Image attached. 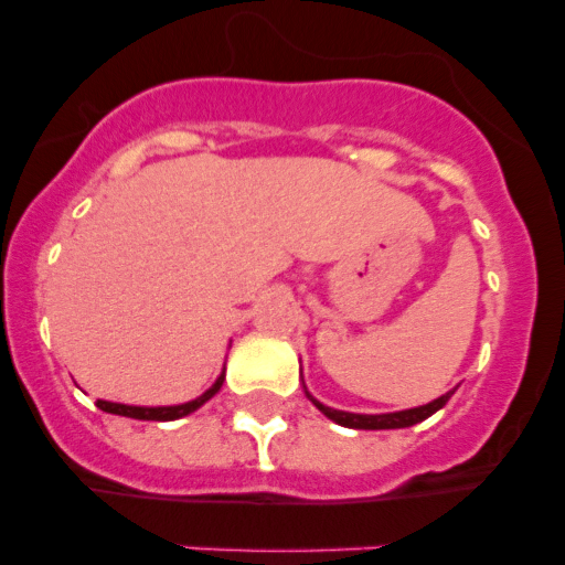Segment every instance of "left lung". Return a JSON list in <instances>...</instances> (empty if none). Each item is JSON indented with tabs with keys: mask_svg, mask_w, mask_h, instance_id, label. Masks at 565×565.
Instances as JSON below:
<instances>
[{
	"mask_svg": "<svg viewBox=\"0 0 565 565\" xmlns=\"http://www.w3.org/2000/svg\"><path fill=\"white\" fill-rule=\"evenodd\" d=\"M456 391L444 393V396L433 398L430 404H422V407H413V411H398V413H379V416H364V413H344V411H333L328 404L317 402V398L308 393L313 404H317L319 413H326L331 422L342 424V427H353V430H398V427H413V424L424 422V418H430L433 413L441 411L444 404L450 402V396Z\"/></svg>",
	"mask_w": 565,
	"mask_h": 565,
	"instance_id": "8db88e82",
	"label": "left lung"
}]
</instances>
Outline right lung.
Segmentation results:
<instances>
[{"instance_id":"1","label":"right lung","mask_w":565,"mask_h":565,"mask_svg":"<svg viewBox=\"0 0 565 565\" xmlns=\"http://www.w3.org/2000/svg\"><path fill=\"white\" fill-rule=\"evenodd\" d=\"M223 373L217 376V382L209 387L203 396L192 398V402L186 404H172V407H132V404H118V402H102L98 398V407H102L104 413H113V416H127V418H141V422H174V418H183L189 416V413H194L201 404H206L209 398L214 396V393L221 391L223 387Z\"/></svg>"}]
</instances>
